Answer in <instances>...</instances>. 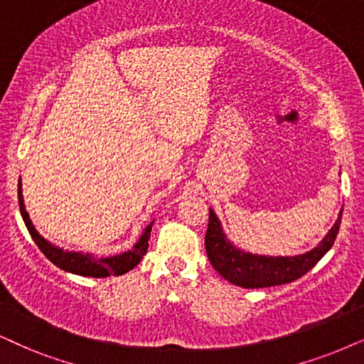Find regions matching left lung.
I'll use <instances>...</instances> for the list:
<instances>
[{"label": "left lung", "instance_id": "8db88e82", "mask_svg": "<svg viewBox=\"0 0 364 364\" xmlns=\"http://www.w3.org/2000/svg\"><path fill=\"white\" fill-rule=\"evenodd\" d=\"M341 215L343 210L339 211L338 220L331 227L328 235L312 250L294 257H270L250 254V252L237 248L225 235L222 222L210 208L208 230L205 235L206 255L216 272L238 287L260 289L292 282L309 272L312 267L328 254L339 232Z\"/></svg>", "mask_w": 364, "mask_h": 364}]
</instances>
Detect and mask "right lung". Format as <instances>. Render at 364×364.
<instances>
[{"instance_id":"right-lung-1","label":"right lung","mask_w":364,"mask_h":364,"mask_svg":"<svg viewBox=\"0 0 364 364\" xmlns=\"http://www.w3.org/2000/svg\"><path fill=\"white\" fill-rule=\"evenodd\" d=\"M18 203H20V213L23 222H25L26 228H28L31 238H33L36 245L41 252H43L45 257L52 262L53 265L60 267L65 272L75 274V275H84V277H109V275H122L132 270L134 267L139 264L142 257L146 255L149 247V237H151V228H153V223L146 225L144 232L139 237V240L134 243V247L131 250L122 252V254L110 255V257H97L94 254H84V252H70L63 250L48 240H45L43 237L36 232V228L31 223L28 211L25 208V201H23V193H21V179L18 181Z\"/></svg>"}]
</instances>
